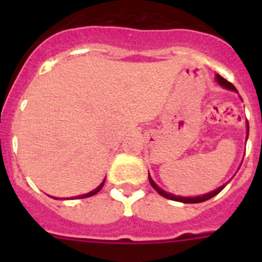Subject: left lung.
Here are the masks:
<instances>
[{
	"label": "left lung",
	"instance_id": "obj_1",
	"mask_svg": "<svg viewBox=\"0 0 262 262\" xmlns=\"http://www.w3.org/2000/svg\"><path fill=\"white\" fill-rule=\"evenodd\" d=\"M216 81H217V82H219V85H221V86L226 88V89H228V90H233V92H237V90H236V88L233 86V85L231 84V82H228V81H227L226 78L222 77V76L216 75ZM247 128H248V133H247V139H248V134H249V124H248V122H247ZM148 178H149V184L152 185V187H154L155 190H156L157 193L160 194V195H163L164 198H168V200L177 201V202H182V203H200V202H205V201L210 200V198H212V196L216 195L217 193H221V191L224 189V186H226V185H222L221 187H217L216 190L211 191V193L205 194V195H200V196H177V195H174V194L166 193V191H164L163 189H160V187L157 186L156 184H155L154 180H152V178L149 177V174H148Z\"/></svg>",
	"mask_w": 262,
	"mask_h": 262
}]
</instances>
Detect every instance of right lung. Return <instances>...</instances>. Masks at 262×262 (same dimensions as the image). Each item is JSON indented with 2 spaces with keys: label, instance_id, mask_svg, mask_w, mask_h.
Instances as JSON below:
<instances>
[{
  "label": "right lung",
  "instance_id": "add662e5",
  "mask_svg": "<svg viewBox=\"0 0 262 262\" xmlns=\"http://www.w3.org/2000/svg\"><path fill=\"white\" fill-rule=\"evenodd\" d=\"M103 184H105V180H103V181H102V184L99 185V186L97 187V189H94L93 191H90V193H88V194H84V195H78V196H75V198H88V196H92V195H94V194H97V193H98L99 190H101V189H102V187H103ZM72 200H73V198H72Z\"/></svg>",
  "mask_w": 262,
  "mask_h": 262
}]
</instances>
